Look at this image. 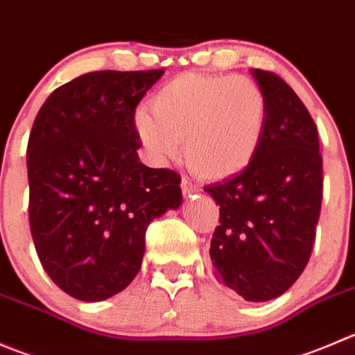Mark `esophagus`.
I'll return each mask as SVG.
<instances>
[{"label":"esophagus","mask_w":355,"mask_h":355,"mask_svg":"<svg viewBox=\"0 0 355 355\" xmlns=\"http://www.w3.org/2000/svg\"><path fill=\"white\" fill-rule=\"evenodd\" d=\"M180 187H182V192H184L185 198H191V196L198 194V192H199V187H198V185L192 184V182H191V180H187V178H184V180H182Z\"/></svg>","instance_id":"1"}]
</instances>
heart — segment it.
<instances>
[{
  "label": "heart",
  "mask_w": 355,
  "mask_h": 355,
  "mask_svg": "<svg viewBox=\"0 0 355 355\" xmlns=\"http://www.w3.org/2000/svg\"><path fill=\"white\" fill-rule=\"evenodd\" d=\"M267 111V98L251 79L187 72L161 86L150 111L137 109L133 128L156 164L177 159L184 140L191 170L206 180H223L254 159Z\"/></svg>",
  "instance_id": "1"
}]
</instances>
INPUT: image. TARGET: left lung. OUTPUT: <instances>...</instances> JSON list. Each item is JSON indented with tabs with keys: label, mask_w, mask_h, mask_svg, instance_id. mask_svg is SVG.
I'll return each mask as SVG.
<instances>
[{
	"label": "left lung",
	"mask_w": 355,
	"mask_h": 355,
	"mask_svg": "<svg viewBox=\"0 0 355 355\" xmlns=\"http://www.w3.org/2000/svg\"><path fill=\"white\" fill-rule=\"evenodd\" d=\"M267 98L250 166L208 185L220 206L209 248L215 277L248 302L281 297L304 272L322 201V157L307 107L274 72L251 69Z\"/></svg>",
	"instance_id": "1"
}]
</instances>
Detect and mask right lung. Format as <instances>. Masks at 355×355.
Masks as SVG:
<instances>
[{
    "label": "right lung",
    "instance_id": "1",
    "mask_svg": "<svg viewBox=\"0 0 355 355\" xmlns=\"http://www.w3.org/2000/svg\"><path fill=\"white\" fill-rule=\"evenodd\" d=\"M164 74L88 72L57 88L27 144L29 223L44 272L71 297L101 302L139 274L146 230L182 205L180 177L140 163L135 107Z\"/></svg>",
    "mask_w": 355,
    "mask_h": 355
}]
</instances>
